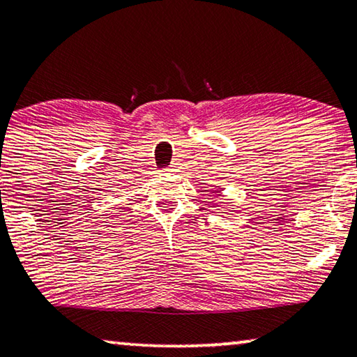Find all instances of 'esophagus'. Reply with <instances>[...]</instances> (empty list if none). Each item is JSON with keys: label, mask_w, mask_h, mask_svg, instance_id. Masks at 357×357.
Returning <instances> with one entry per match:
<instances>
[{"label": "esophagus", "mask_w": 357, "mask_h": 357, "mask_svg": "<svg viewBox=\"0 0 357 357\" xmlns=\"http://www.w3.org/2000/svg\"><path fill=\"white\" fill-rule=\"evenodd\" d=\"M167 172H169V173H176V172H179V167L176 165V163H173V165H169V167L167 168Z\"/></svg>", "instance_id": "obj_1"}]
</instances>
